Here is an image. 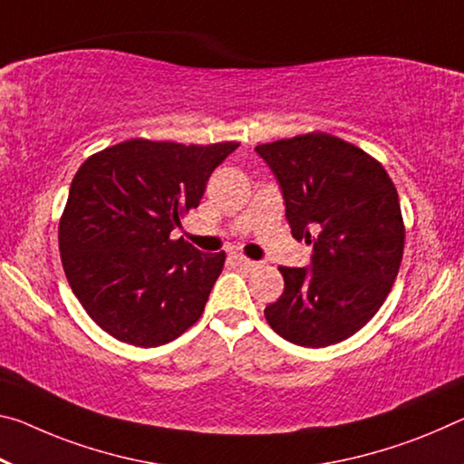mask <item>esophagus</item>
<instances>
[{"mask_svg": "<svg viewBox=\"0 0 464 464\" xmlns=\"http://www.w3.org/2000/svg\"><path fill=\"white\" fill-rule=\"evenodd\" d=\"M233 260L237 262L241 268H246V270H254V268H258V266H260L258 262H254V260H249V258H244V256H235Z\"/></svg>", "mask_w": 464, "mask_h": 464, "instance_id": "34e87169", "label": "esophagus"}]
</instances>
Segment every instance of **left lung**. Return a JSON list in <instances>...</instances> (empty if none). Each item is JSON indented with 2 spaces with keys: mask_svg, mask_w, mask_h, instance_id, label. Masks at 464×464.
<instances>
[{
  "mask_svg": "<svg viewBox=\"0 0 464 464\" xmlns=\"http://www.w3.org/2000/svg\"><path fill=\"white\" fill-rule=\"evenodd\" d=\"M281 186L293 237L312 264L281 266L285 291L264 315L299 347H328L362 330L399 275L404 225L399 194L376 159L344 140L312 134L256 146Z\"/></svg>",
  "mask_w": 464,
  "mask_h": 464,
  "instance_id": "8db88e82",
  "label": "left lung"
}]
</instances>
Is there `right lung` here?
Listing matches in <instances>:
<instances>
[{
    "instance_id": "right-lung-1",
    "label": "right lung",
    "mask_w": 464,
    "mask_h": 464,
    "mask_svg": "<svg viewBox=\"0 0 464 464\" xmlns=\"http://www.w3.org/2000/svg\"><path fill=\"white\" fill-rule=\"evenodd\" d=\"M237 146L134 138L88 157L73 175L60 220L62 264L107 334L149 349L200 318L225 252L202 254L171 231Z\"/></svg>"
}]
</instances>
